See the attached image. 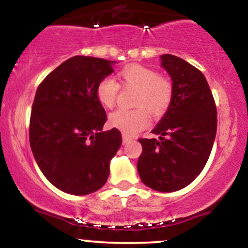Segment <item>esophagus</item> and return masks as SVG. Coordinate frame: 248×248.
<instances>
[{
    "label": "esophagus",
    "mask_w": 248,
    "mask_h": 248,
    "mask_svg": "<svg viewBox=\"0 0 248 248\" xmlns=\"http://www.w3.org/2000/svg\"><path fill=\"white\" fill-rule=\"evenodd\" d=\"M122 141H124V144H127L128 142L132 141V138H130V136L126 135V134H124V135H122Z\"/></svg>",
    "instance_id": "obj_1"
}]
</instances>
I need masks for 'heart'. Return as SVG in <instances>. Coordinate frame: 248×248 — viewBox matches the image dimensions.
Returning <instances> with one entry per match:
<instances>
[{"label": "heart", "instance_id": "obj_1", "mask_svg": "<svg viewBox=\"0 0 248 248\" xmlns=\"http://www.w3.org/2000/svg\"><path fill=\"white\" fill-rule=\"evenodd\" d=\"M119 78L124 86L138 90L135 96L136 109H118L109 116L110 124L124 134H135L144 129L150 122L149 113L161 115L172 100V84L166 77L158 76L154 69L139 64H129L122 67ZM119 93V85L114 79H101L96 86V96L102 106L112 108Z\"/></svg>", "mask_w": 248, "mask_h": 248}]
</instances>
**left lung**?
<instances>
[{"label": "left lung", "mask_w": 248, "mask_h": 248, "mask_svg": "<svg viewBox=\"0 0 248 248\" xmlns=\"http://www.w3.org/2000/svg\"><path fill=\"white\" fill-rule=\"evenodd\" d=\"M161 66L172 81V100L154 129L156 139H140L141 181L150 189H183L205 167L217 133V108L205 77L172 55L161 56Z\"/></svg>", "instance_id": "8db88e82"}]
</instances>
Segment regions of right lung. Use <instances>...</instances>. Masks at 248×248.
<instances>
[{
    "mask_svg": "<svg viewBox=\"0 0 248 248\" xmlns=\"http://www.w3.org/2000/svg\"><path fill=\"white\" fill-rule=\"evenodd\" d=\"M116 62L75 56L41 82L30 116V146L43 175L70 195L105 186L110 160L121 147L116 128L102 132L106 112L96 96Z\"/></svg>",
    "mask_w": 248,
    "mask_h": 248,
    "instance_id": "obj_1",
    "label": "right lung"
}]
</instances>
